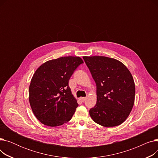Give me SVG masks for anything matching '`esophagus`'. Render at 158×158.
Segmentation results:
<instances>
[{"label": "esophagus", "mask_w": 158, "mask_h": 158, "mask_svg": "<svg viewBox=\"0 0 158 158\" xmlns=\"http://www.w3.org/2000/svg\"><path fill=\"white\" fill-rule=\"evenodd\" d=\"M86 97H81L80 98V101H82V102H85L86 101Z\"/></svg>", "instance_id": "obj_1"}]
</instances>
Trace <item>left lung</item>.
<instances>
[{"instance_id": "1", "label": "left lung", "mask_w": 158, "mask_h": 158, "mask_svg": "<svg viewBox=\"0 0 158 158\" xmlns=\"http://www.w3.org/2000/svg\"><path fill=\"white\" fill-rule=\"evenodd\" d=\"M97 86V103L89 111L92 120L106 127L120 125L133 107L135 85L129 69L105 56H83Z\"/></svg>"}]
</instances>
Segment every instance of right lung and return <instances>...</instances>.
Here are the masks:
<instances>
[{
	"label": "right lung",
	"mask_w": 158,
	"mask_h": 158,
	"mask_svg": "<svg viewBox=\"0 0 158 158\" xmlns=\"http://www.w3.org/2000/svg\"><path fill=\"white\" fill-rule=\"evenodd\" d=\"M82 63L80 57L64 56L47 61L37 69L29 85V101L41 123L56 127L70 120L78 104L69 81Z\"/></svg>",
	"instance_id": "add662e5"
}]
</instances>
